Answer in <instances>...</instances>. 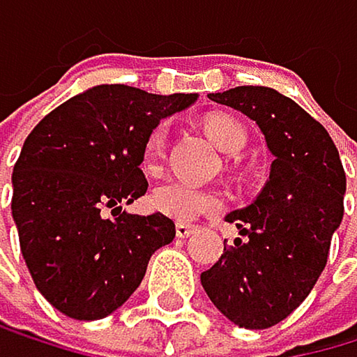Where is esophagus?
<instances>
[{
	"instance_id": "34e87169",
	"label": "esophagus",
	"mask_w": 357,
	"mask_h": 357,
	"mask_svg": "<svg viewBox=\"0 0 357 357\" xmlns=\"http://www.w3.org/2000/svg\"><path fill=\"white\" fill-rule=\"evenodd\" d=\"M194 230H197V228L190 225V223H176V234L181 239H188L190 234H194Z\"/></svg>"
}]
</instances>
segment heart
<instances>
[{
  "label": "heart",
  "mask_w": 357,
  "mask_h": 357,
  "mask_svg": "<svg viewBox=\"0 0 357 357\" xmlns=\"http://www.w3.org/2000/svg\"><path fill=\"white\" fill-rule=\"evenodd\" d=\"M206 134L210 140L225 154H239L248 145V132L232 116H210L206 118ZM167 147V125H158L149 132L143 149V163L147 169H158L165 158ZM151 206L156 212L165 214L169 219L181 223L199 219L201 214H208L219 208V197L210 190H203L185 181H165L151 192Z\"/></svg>",
  "instance_id": "obj_1"
}]
</instances>
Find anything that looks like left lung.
Wrapping results in <instances>:
<instances>
[{
	"label": "left lung",
	"instance_id": "left-lung-1",
	"mask_svg": "<svg viewBox=\"0 0 357 357\" xmlns=\"http://www.w3.org/2000/svg\"><path fill=\"white\" fill-rule=\"evenodd\" d=\"M210 100L255 120L275 160L257 201L225 217L241 237L223 245L201 284L230 322L271 328L306 300L324 271L344 214V167L326 129L275 89L234 86Z\"/></svg>",
	"mask_w": 357,
	"mask_h": 357
}]
</instances>
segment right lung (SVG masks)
I'll return each instance as SVG.
<instances>
[{
    "label": "right lung",
    "mask_w": 357,
    "mask_h": 357,
    "mask_svg": "<svg viewBox=\"0 0 357 357\" xmlns=\"http://www.w3.org/2000/svg\"><path fill=\"white\" fill-rule=\"evenodd\" d=\"M197 93L100 84L60 105L24 140L13 167V219L38 291L73 319H100L140 286L149 257L176 237L165 214H129L147 192L149 132Z\"/></svg>",
    "instance_id": "right-lung-1"
}]
</instances>
